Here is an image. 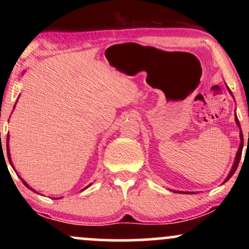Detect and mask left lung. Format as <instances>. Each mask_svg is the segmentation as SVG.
Returning a JSON list of instances; mask_svg holds the SVG:
<instances>
[{"label": "left lung", "mask_w": 249, "mask_h": 249, "mask_svg": "<svg viewBox=\"0 0 249 249\" xmlns=\"http://www.w3.org/2000/svg\"><path fill=\"white\" fill-rule=\"evenodd\" d=\"M227 89H228V91H230V93H231V95L233 96L232 91L230 90V88L227 87ZM233 98H234V97H233ZM235 123H236V125H238L239 128H240V145H239V148H238V152H236V154H235V158H234L233 166H232V168H231V171H230V173H228L227 178H226V179L224 180V182L228 181V180L231 179V177H232L233 174H234V172H235V171H236V168H238V165H239V162H240V158H241L242 147H244V136H242L241 126H240V123H239V119H238V117H236V113H235ZM171 191H173V190H171ZM173 192H177V193H185V192H181V191H173ZM185 194H192V193H191V192H186V193H185Z\"/></svg>", "instance_id": "8db88e82"}]
</instances>
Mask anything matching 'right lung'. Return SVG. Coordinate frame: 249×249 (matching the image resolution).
<instances>
[{
    "label": "right lung",
    "mask_w": 249,
    "mask_h": 249,
    "mask_svg": "<svg viewBox=\"0 0 249 249\" xmlns=\"http://www.w3.org/2000/svg\"><path fill=\"white\" fill-rule=\"evenodd\" d=\"M14 108H15V107H14ZM7 154H8V159H9V162H10V165H11V166H13V161H11L10 151H9V134H8V136H7ZM13 168H14V166H13ZM14 170H15V168H14ZM19 178H21V177H19ZM21 180H22V181H23V184L25 185V186H27L28 188H30V190H31V191H34V192H36V191H35V190H33V188H31V187L29 186V185H28L27 182L24 181L23 179L21 178ZM89 186H90V185H89ZM89 186H88V187H89ZM88 187H85V188H88ZM85 188H84V190H85ZM84 190H82V191H84ZM55 199H61V198H55Z\"/></svg>",
    "instance_id": "add662e5"
}]
</instances>
